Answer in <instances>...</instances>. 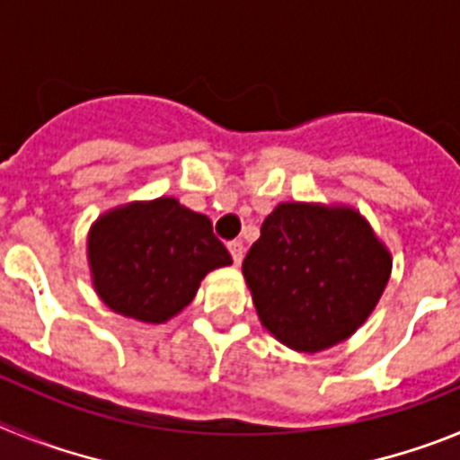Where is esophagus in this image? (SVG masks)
Segmentation results:
<instances>
[{
  "mask_svg": "<svg viewBox=\"0 0 460 460\" xmlns=\"http://www.w3.org/2000/svg\"><path fill=\"white\" fill-rule=\"evenodd\" d=\"M227 251H230V255H233L234 265H242V258H243L242 242H230L227 243Z\"/></svg>",
  "mask_w": 460,
  "mask_h": 460,
  "instance_id": "1",
  "label": "esophagus"
}]
</instances>
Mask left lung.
<instances>
[{
    "mask_svg": "<svg viewBox=\"0 0 460 460\" xmlns=\"http://www.w3.org/2000/svg\"><path fill=\"white\" fill-rule=\"evenodd\" d=\"M242 271L267 332L296 352H320L367 323L392 255L350 207L280 202Z\"/></svg>",
    "mask_w": 460,
    "mask_h": 460,
    "instance_id": "1",
    "label": "left lung"
}]
</instances>
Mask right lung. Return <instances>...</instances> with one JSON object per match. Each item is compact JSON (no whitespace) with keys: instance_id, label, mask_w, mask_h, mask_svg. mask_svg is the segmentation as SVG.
Returning a JSON list of instances; mask_svg holds the SVG:
<instances>
[{"instance_id":"1","label":"right lung","mask_w":460,"mask_h":460,"mask_svg":"<svg viewBox=\"0 0 460 460\" xmlns=\"http://www.w3.org/2000/svg\"><path fill=\"white\" fill-rule=\"evenodd\" d=\"M87 258L105 306L152 324L189 306L211 270L233 265L209 218L174 198L110 209L89 230Z\"/></svg>"}]
</instances>
